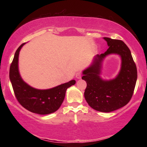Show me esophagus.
<instances>
[{
	"instance_id": "34e87169",
	"label": "esophagus",
	"mask_w": 147,
	"mask_h": 147,
	"mask_svg": "<svg viewBox=\"0 0 147 147\" xmlns=\"http://www.w3.org/2000/svg\"><path fill=\"white\" fill-rule=\"evenodd\" d=\"M76 78H78V79H80L82 77V73L81 72H77V73H76Z\"/></svg>"
}]
</instances>
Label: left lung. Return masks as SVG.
<instances>
[{
  "mask_svg": "<svg viewBox=\"0 0 147 147\" xmlns=\"http://www.w3.org/2000/svg\"><path fill=\"white\" fill-rule=\"evenodd\" d=\"M109 48L103 54H97L90 67L83 71L86 82L84 92L86 100L92 108L101 112H111L126 105L131 100L135 89L138 72L131 52L123 41L104 38ZM118 54L121 58V67L115 79H102L101 62L109 54Z\"/></svg>",
  "mask_w": 147,
  "mask_h": 147,
  "instance_id": "left-lung-1",
  "label": "left lung"
}]
</instances>
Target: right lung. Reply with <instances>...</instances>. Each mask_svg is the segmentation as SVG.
<instances>
[{"mask_svg":"<svg viewBox=\"0 0 147 147\" xmlns=\"http://www.w3.org/2000/svg\"><path fill=\"white\" fill-rule=\"evenodd\" d=\"M23 43L16 52L9 68V79L17 100L22 106L32 113L47 115L55 112L61 106L67 89L74 85V80L49 89H35L23 80L18 68L19 54Z\"/></svg>","mask_w":147,"mask_h":147,"instance_id":"obj_1","label":"right lung"}]
</instances>
